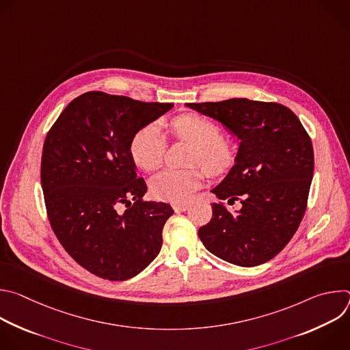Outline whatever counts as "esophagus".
<instances>
[{
  "label": "esophagus",
  "instance_id": "obj_1",
  "mask_svg": "<svg viewBox=\"0 0 350 350\" xmlns=\"http://www.w3.org/2000/svg\"><path fill=\"white\" fill-rule=\"evenodd\" d=\"M172 206L176 212H185L189 208V204L188 202H174Z\"/></svg>",
  "mask_w": 350,
  "mask_h": 350
}]
</instances>
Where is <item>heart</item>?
Listing matches in <instances>:
<instances>
[{"mask_svg": "<svg viewBox=\"0 0 350 350\" xmlns=\"http://www.w3.org/2000/svg\"><path fill=\"white\" fill-rule=\"evenodd\" d=\"M174 137L193 145L189 165H201L211 176L227 173L237 162L239 145L235 139L223 138L221 127L198 115H183L170 122ZM130 154L137 166L152 172L162 166L166 154V138L157 124L139 129L131 142ZM204 173L199 169H167L151 180L152 193L162 201H185L201 187Z\"/></svg>", "mask_w": 350, "mask_h": 350, "instance_id": "b5f03b06", "label": "heart"}]
</instances>
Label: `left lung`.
Returning a JSON list of instances; mask_svg holds the SVG:
<instances>
[{"mask_svg":"<svg viewBox=\"0 0 350 350\" xmlns=\"http://www.w3.org/2000/svg\"><path fill=\"white\" fill-rule=\"evenodd\" d=\"M221 123L239 139V154L212 192L241 209L212 205V219L198 234L215 256L254 267L278 255L301 224L314 170V154L301 120L277 103L231 98L185 104Z\"/></svg>","mask_w":350,"mask_h":350,"instance_id":"left-lung-1","label":"left lung"}]
</instances>
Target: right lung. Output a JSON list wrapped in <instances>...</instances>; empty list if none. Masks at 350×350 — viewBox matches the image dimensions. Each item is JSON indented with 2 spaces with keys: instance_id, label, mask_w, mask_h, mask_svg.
Segmentation results:
<instances>
[{
  "instance_id": "right-lung-1",
  "label": "right lung",
  "mask_w": 350,
  "mask_h": 350,
  "mask_svg": "<svg viewBox=\"0 0 350 350\" xmlns=\"http://www.w3.org/2000/svg\"><path fill=\"white\" fill-rule=\"evenodd\" d=\"M172 108L90 91L75 98L46 134L41 187L49 224L65 251L104 280L137 275L162 247L173 209L142 199L146 185L137 177L130 142Z\"/></svg>"
}]
</instances>
